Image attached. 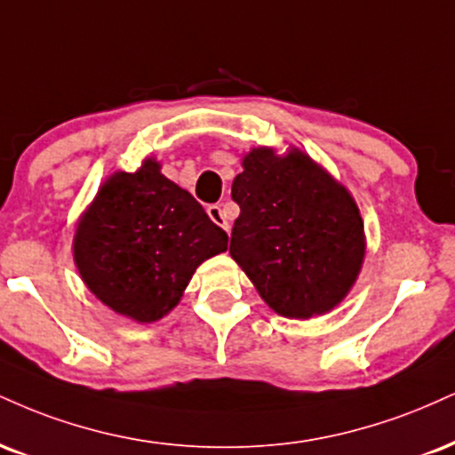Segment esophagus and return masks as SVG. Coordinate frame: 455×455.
<instances>
[{"label": "esophagus", "instance_id": "esophagus-1", "mask_svg": "<svg viewBox=\"0 0 455 455\" xmlns=\"http://www.w3.org/2000/svg\"><path fill=\"white\" fill-rule=\"evenodd\" d=\"M207 216L212 218V222L213 224H218V227H222L224 231H231V224H228V220H227V213H224V210H222V205H210L207 207Z\"/></svg>", "mask_w": 455, "mask_h": 455}]
</instances>
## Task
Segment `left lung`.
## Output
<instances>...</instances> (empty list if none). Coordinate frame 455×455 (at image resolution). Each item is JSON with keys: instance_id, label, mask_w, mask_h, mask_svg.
I'll list each match as a JSON object with an SVG mask.
<instances>
[{"instance_id": "obj_1", "label": "left lung", "mask_w": 455, "mask_h": 455, "mask_svg": "<svg viewBox=\"0 0 455 455\" xmlns=\"http://www.w3.org/2000/svg\"><path fill=\"white\" fill-rule=\"evenodd\" d=\"M231 196V256L273 311L307 320L341 303L364 259L363 218L331 175L292 150H251Z\"/></svg>"}]
</instances>
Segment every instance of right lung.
<instances>
[{"instance_id": "add662e5", "label": "right lung", "mask_w": 455, "mask_h": 455, "mask_svg": "<svg viewBox=\"0 0 455 455\" xmlns=\"http://www.w3.org/2000/svg\"><path fill=\"white\" fill-rule=\"evenodd\" d=\"M228 237L199 201L148 161L118 172L82 216L74 259L91 292L116 314L155 322L172 311L196 267Z\"/></svg>"}]
</instances>
